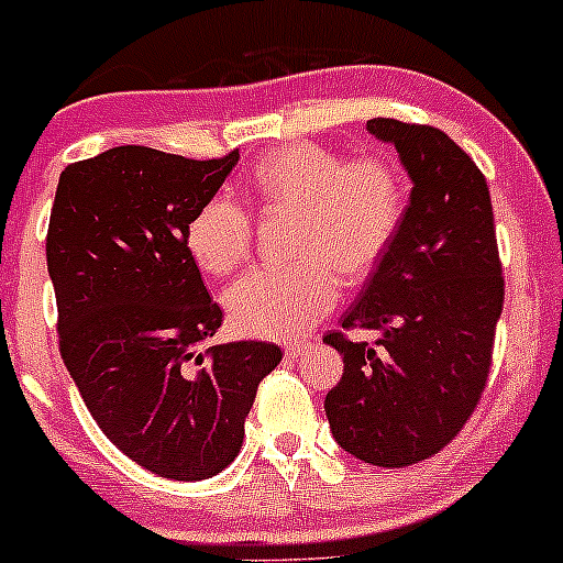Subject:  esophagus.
Listing matches in <instances>:
<instances>
[{
	"instance_id": "34e87169",
	"label": "esophagus",
	"mask_w": 563,
	"mask_h": 563,
	"mask_svg": "<svg viewBox=\"0 0 563 563\" xmlns=\"http://www.w3.org/2000/svg\"><path fill=\"white\" fill-rule=\"evenodd\" d=\"M302 351H305V345H302V343H288V345H286V354L291 356V360H294V356L302 354Z\"/></svg>"
}]
</instances>
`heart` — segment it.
Segmentation results:
<instances>
[{
    "label": "heart",
    "mask_w": 563,
    "mask_h": 563,
    "mask_svg": "<svg viewBox=\"0 0 563 563\" xmlns=\"http://www.w3.org/2000/svg\"><path fill=\"white\" fill-rule=\"evenodd\" d=\"M250 196L266 214H294V266H258L225 291L240 332L286 340L305 332L338 299V277L360 283L387 258L406 218V181L387 157L345 161L318 144H291L258 157ZM196 264L225 275L247 258L253 220L245 207L214 196L185 229Z\"/></svg>",
    "instance_id": "1"
}]
</instances>
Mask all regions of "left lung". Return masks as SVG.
Here are the masks:
<instances>
[{
  "instance_id": "8db88e82",
  "label": "left lung",
  "mask_w": 563,
  "mask_h": 563,
  "mask_svg": "<svg viewBox=\"0 0 563 563\" xmlns=\"http://www.w3.org/2000/svg\"><path fill=\"white\" fill-rule=\"evenodd\" d=\"M411 176L397 240L343 332L323 343L343 354V378L323 400L334 441L382 468L433 457L474 413L493 365L504 275L487 181L463 150L430 124L371 119ZM349 328H378L376 346Z\"/></svg>"
}]
</instances>
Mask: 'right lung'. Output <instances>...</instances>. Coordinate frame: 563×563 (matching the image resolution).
<instances>
[{
    "instance_id": "obj_1",
    "label": "right lung",
    "mask_w": 563,
    "mask_h": 563,
    "mask_svg": "<svg viewBox=\"0 0 563 563\" xmlns=\"http://www.w3.org/2000/svg\"><path fill=\"white\" fill-rule=\"evenodd\" d=\"M236 161L113 146L70 163L51 209L62 360L108 441L166 479H207L240 455L261 378L283 360L261 340L198 351L223 310L185 229Z\"/></svg>"
}]
</instances>
